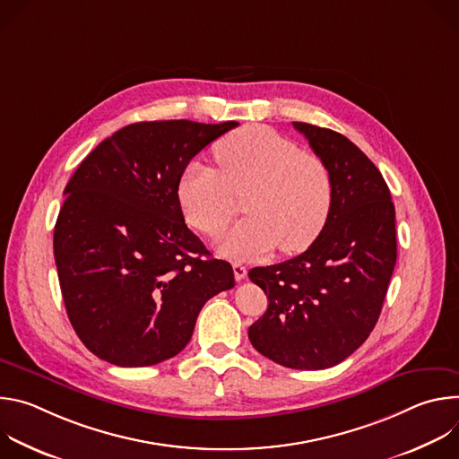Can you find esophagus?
Masks as SVG:
<instances>
[{
	"mask_svg": "<svg viewBox=\"0 0 459 459\" xmlns=\"http://www.w3.org/2000/svg\"><path fill=\"white\" fill-rule=\"evenodd\" d=\"M232 271H234L236 281L245 280V276H247V267H245L243 264H239V261H234V264H232Z\"/></svg>",
	"mask_w": 459,
	"mask_h": 459,
	"instance_id": "esophagus-1",
	"label": "esophagus"
}]
</instances>
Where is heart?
<instances>
[{
  "instance_id": "heart-1",
  "label": "heart",
  "mask_w": 459,
  "mask_h": 459,
  "mask_svg": "<svg viewBox=\"0 0 459 459\" xmlns=\"http://www.w3.org/2000/svg\"><path fill=\"white\" fill-rule=\"evenodd\" d=\"M220 170L192 160L178 181L185 220L209 238L220 236L234 214L232 192L243 194L247 216L220 241L227 257H259L278 245L296 252L310 245L333 207L326 163L267 126H243L214 147Z\"/></svg>"
}]
</instances>
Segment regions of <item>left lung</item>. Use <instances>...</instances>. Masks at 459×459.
I'll return each instance as SVG.
<instances>
[{"mask_svg":"<svg viewBox=\"0 0 459 459\" xmlns=\"http://www.w3.org/2000/svg\"><path fill=\"white\" fill-rule=\"evenodd\" d=\"M333 176V207L299 255L248 271L267 312L248 340L265 358L299 370L349 358L377 323L396 265V211L376 165L343 134L294 121Z\"/></svg>","mask_w":459,"mask_h":459,"instance_id":"8db88e82","label":"left lung"}]
</instances>
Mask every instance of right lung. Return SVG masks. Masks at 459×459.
Returning <instances> with one entry per match:
<instances>
[{
	"instance_id": "1",
	"label": "right lung",
	"mask_w": 459,
	"mask_h": 459,
	"mask_svg": "<svg viewBox=\"0 0 459 459\" xmlns=\"http://www.w3.org/2000/svg\"><path fill=\"white\" fill-rule=\"evenodd\" d=\"M238 125H126L65 186L54 227L59 287L78 338L100 359L149 367L176 356L207 299L234 287L230 264L185 225L178 181Z\"/></svg>"
}]
</instances>
